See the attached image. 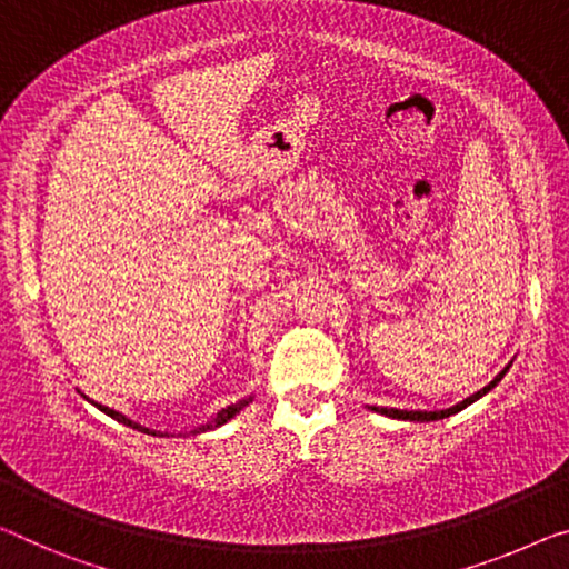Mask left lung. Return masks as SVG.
<instances>
[{
	"instance_id": "obj_1",
	"label": "left lung",
	"mask_w": 569,
	"mask_h": 569,
	"mask_svg": "<svg viewBox=\"0 0 569 569\" xmlns=\"http://www.w3.org/2000/svg\"><path fill=\"white\" fill-rule=\"evenodd\" d=\"M511 363H513V361H511ZM511 363L506 366L503 371H498V376H496V379H493L491 383H486V387L480 389V391H476L473 397H468V399L458 401L456 407H448V409H432V412H427V409H397V407H369V409H371V412H376V415H383V417H391V419H405V422H437V419H445V417H450V415H458V412H462V409L473 405V401H478L480 397H486L488 391H491V389L496 387V383L503 379L506 371L511 369Z\"/></svg>"
}]
</instances>
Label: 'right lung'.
<instances>
[{
  "label": "right lung",
  "mask_w": 569,
  "mask_h": 569,
  "mask_svg": "<svg viewBox=\"0 0 569 569\" xmlns=\"http://www.w3.org/2000/svg\"><path fill=\"white\" fill-rule=\"evenodd\" d=\"M78 395H81L83 399H89L83 395V391H78ZM91 405L96 407V409H101L103 415L107 417H111V419H117L119 425H127V427H132V430H137V432H144V435H154V437H174V435H170V432H160V430H150V427H144V425H139V422H134V419H129L127 415H121V412H117V409H111V407H103V405H99V401H93V399H89ZM251 401H254V395H249V397H243V399H239L236 401V405H229V407H223L221 412H216L211 419H208L206 425H198L196 430H190V432H180V437L182 435H200V432H211V430H216V427H221V425H226L229 422V419H233L236 415L241 412L243 407H249Z\"/></svg>",
  "instance_id": "obj_1"
}]
</instances>
